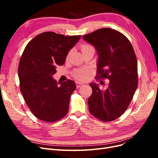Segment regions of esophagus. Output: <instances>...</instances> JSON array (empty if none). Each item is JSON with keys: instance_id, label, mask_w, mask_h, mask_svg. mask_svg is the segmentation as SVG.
Segmentation results:
<instances>
[{"instance_id": "1", "label": "esophagus", "mask_w": 158, "mask_h": 158, "mask_svg": "<svg viewBox=\"0 0 158 158\" xmlns=\"http://www.w3.org/2000/svg\"><path fill=\"white\" fill-rule=\"evenodd\" d=\"M76 88H79L80 86H82V85H84L82 83H81L80 82H76Z\"/></svg>"}]
</instances>
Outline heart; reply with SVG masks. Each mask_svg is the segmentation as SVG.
Instances as JSON below:
<instances>
[{
    "instance_id": "obj_1",
    "label": "heart",
    "mask_w": 158,
    "mask_h": 158,
    "mask_svg": "<svg viewBox=\"0 0 158 158\" xmlns=\"http://www.w3.org/2000/svg\"><path fill=\"white\" fill-rule=\"evenodd\" d=\"M80 49L83 53V52H85L89 49H94V47L92 45H88V44H82L80 46ZM70 53V52H69L67 57L69 56ZM88 75H89V71L88 70H76L74 73V76L75 77V78L79 80H85L88 78Z\"/></svg>"
}]
</instances>
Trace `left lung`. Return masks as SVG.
<instances>
[{"label":"left lung","instance_id":"1","mask_svg":"<svg viewBox=\"0 0 158 158\" xmlns=\"http://www.w3.org/2000/svg\"><path fill=\"white\" fill-rule=\"evenodd\" d=\"M98 55V78H107L108 88L100 89L90 83V113L104 122L115 120L125 113L138 86V65L135 51L127 38L111 28H101L83 36Z\"/></svg>","mask_w":158,"mask_h":158}]
</instances>
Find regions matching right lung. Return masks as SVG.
Segmentation results:
<instances>
[{"mask_svg":"<svg viewBox=\"0 0 158 158\" xmlns=\"http://www.w3.org/2000/svg\"><path fill=\"white\" fill-rule=\"evenodd\" d=\"M80 37L44 32L28 43L23 52L18 66L20 91L32 113L41 121L55 122L68 113L75 82L68 80L59 86L52 76Z\"/></svg>","mask_w":158,"mask_h":158,"instance_id":"add662e5","label":"right lung"}]
</instances>
